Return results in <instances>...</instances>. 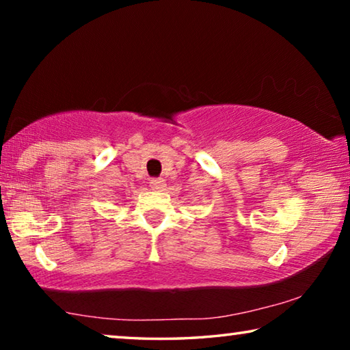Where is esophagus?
I'll list each match as a JSON object with an SVG mask.
<instances>
[{
    "instance_id": "esophagus-1",
    "label": "esophagus",
    "mask_w": 350,
    "mask_h": 350,
    "mask_svg": "<svg viewBox=\"0 0 350 350\" xmlns=\"http://www.w3.org/2000/svg\"><path fill=\"white\" fill-rule=\"evenodd\" d=\"M150 185L154 189H162L165 187V179L163 177H152V179L150 180Z\"/></svg>"
}]
</instances>
